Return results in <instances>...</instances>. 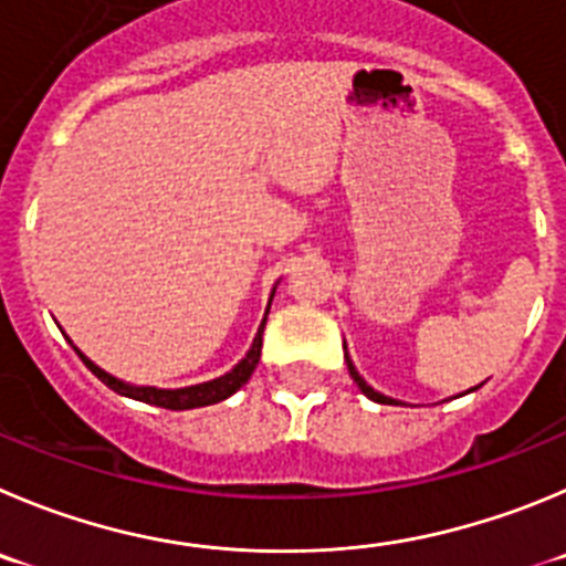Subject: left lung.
I'll list each match as a JSON object with an SVG mask.
<instances>
[{"mask_svg":"<svg viewBox=\"0 0 566 566\" xmlns=\"http://www.w3.org/2000/svg\"><path fill=\"white\" fill-rule=\"evenodd\" d=\"M343 352H346V343H343ZM343 357H346V366H348V374H352V379H355L357 388H360L363 394L368 396V399H374V402H379V405H396V399H390V396H385V394H379V390H374L371 385H368L366 379H363L360 374H357V368H355V363H352V357H348V352Z\"/></svg>","mask_w":566,"mask_h":566,"instance_id":"left-lung-1","label":"left lung"}]
</instances>
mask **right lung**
Here are the masks:
<instances>
[{
    "mask_svg": "<svg viewBox=\"0 0 566 566\" xmlns=\"http://www.w3.org/2000/svg\"><path fill=\"white\" fill-rule=\"evenodd\" d=\"M273 293H276V287H273ZM271 301H273V295H271ZM268 310H271V304H268ZM265 321H268V313H265V318H262V324H259V332H256V337H253L251 348H248V355L242 357V360L237 363L229 374H223V377H218V379H209V382L189 385V388H176V390L153 388V385L123 382V379L111 377L108 371H103L99 366H94V363L88 360V357L83 355L77 346H75V352L81 355V360L86 363L88 371H92L97 379H103V382L108 385L111 390H116V394L128 396V399H136V402L156 405V408L192 410V408H206V405L223 402V399H229L231 394H237V390H240L242 385L251 379L253 368H256V363H259V355H262V329H265Z\"/></svg>",
    "mask_w": 566,
    "mask_h": 566,
    "instance_id": "right-lung-1",
    "label": "right lung"
}]
</instances>
